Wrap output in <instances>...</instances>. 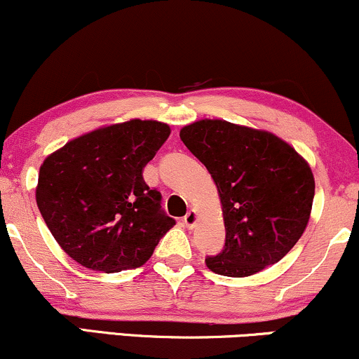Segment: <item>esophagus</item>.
Returning <instances> with one entry per match:
<instances>
[{
  "label": "esophagus",
  "mask_w": 359,
  "mask_h": 359,
  "mask_svg": "<svg viewBox=\"0 0 359 359\" xmlns=\"http://www.w3.org/2000/svg\"><path fill=\"white\" fill-rule=\"evenodd\" d=\"M196 222H198V213L195 212V210H189V212L187 213V217L183 218V223L188 226V229H193V226L196 225Z\"/></svg>",
  "instance_id": "obj_1"
}]
</instances>
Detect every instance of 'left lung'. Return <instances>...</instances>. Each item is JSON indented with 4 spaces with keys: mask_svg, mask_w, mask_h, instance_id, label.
<instances>
[{
    "mask_svg": "<svg viewBox=\"0 0 359 359\" xmlns=\"http://www.w3.org/2000/svg\"><path fill=\"white\" fill-rule=\"evenodd\" d=\"M180 137L205 164L220 196L225 247L206 257V267L248 277L287 255L313 210L309 163L276 134L223 119L191 122Z\"/></svg>",
    "mask_w": 359,
    "mask_h": 359,
    "instance_id": "8db88e82",
    "label": "left lung"
}]
</instances>
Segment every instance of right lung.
Masks as SVG:
<instances>
[{"label": "right lung", "mask_w": 359, "mask_h": 359, "mask_svg": "<svg viewBox=\"0 0 359 359\" xmlns=\"http://www.w3.org/2000/svg\"><path fill=\"white\" fill-rule=\"evenodd\" d=\"M171 134L159 121L130 119L72 139L40 166L36 205L70 259L105 273L141 267L175 220L142 178Z\"/></svg>", "instance_id": "obj_1"}]
</instances>
